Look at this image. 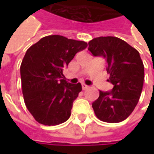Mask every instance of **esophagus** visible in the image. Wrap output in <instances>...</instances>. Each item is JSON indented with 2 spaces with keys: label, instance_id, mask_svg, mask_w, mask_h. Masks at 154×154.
Instances as JSON below:
<instances>
[{
  "label": "esophagus",
  "instance_id": "1",
  "mask_svg": "<svg viewBox=\"0 0 154 154\" xmlns=\"http://www.w3.org/2000/svg\"><path fill=\"white\" fill-rule=\"evenodd\" d=\"M88 87H89V86H86V84H82V89H83V90H86Z\"/></svg>",
  "mask_w": 154,
  "mask_h": 154
}]
</instances>
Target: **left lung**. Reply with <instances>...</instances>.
Listing matches in <instances>:
<instances>
[{
  "label": "left lung",
  "instance_id": "8db88e82",
  "mask_svg": "<svg viewBox=\"0 0 154 154\" xmlns=\"http://www.w3.org/2000/svg\"><path fill=\"white\" fill-rule=\"evenodd\" d=\"M88 51L94 56H103L107 62L110 92L99 91L92 103L94 113L105 122H120L127 118L139 101L143 81L144 65L139 52L122 39L99 37L91 40Z\"/></svg>",
  "mask_w": 154,
  "mask_h": 154
}]
</instances>
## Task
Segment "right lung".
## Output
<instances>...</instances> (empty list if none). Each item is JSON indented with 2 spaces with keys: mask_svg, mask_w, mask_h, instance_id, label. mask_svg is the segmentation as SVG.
I'll list each match as a JSON object with an SVG mask.
<instances>
[{
  "mask_svg": "<svg viewBox=\"0 0 154 154\" xmlns=\"http://www.w3.org/2000/svg\"><path fill=\"white\" fill-rule=\"evenodd\" d=\"M86 47L84 41L51 35L27 50L20 65L22 92L26 108L39 123L54 126L69 118L82 87L68 83L62 71Z\"/></svg>",
  "mask_w": 154,
  "mask_h": 154,
  "instance_id": "add662e5",
  "label": "right lung"
}]
</instances>
